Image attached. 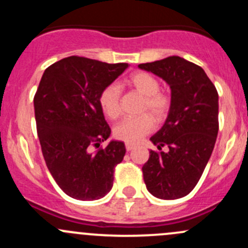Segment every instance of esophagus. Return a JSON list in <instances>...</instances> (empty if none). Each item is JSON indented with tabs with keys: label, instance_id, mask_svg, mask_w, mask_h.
<instances>
[{
	"label": "esophagus",
	"instance_id": "34e87169",
	"mask_svg": "<svg viewBox=\"0 0 248 248\" xmlns=\"http://www.w3.org/2000/svg\"><path fill=\"white\" fill-rule=\"evenodd\" d=\"M134 149V145L132 144H126V150L127 151H132V150Z\"/></svg>",
	"mask_w": 248,
	"mask_h": 248
}]
</instances>
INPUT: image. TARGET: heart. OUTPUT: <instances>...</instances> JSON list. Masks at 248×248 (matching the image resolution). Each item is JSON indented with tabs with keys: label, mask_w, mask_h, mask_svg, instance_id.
<instances>
[{
	"label": "heart",
	"mask_w": 248,
	"mask_h": 248,
	"mask_svg": "<svg viewBox=\"0 0 248 248\" xmlns=\"http://www.w3.org/2000/svg\"><path fill=\"white\" fill-rule=\"evenodd\" d=\"M124 85L136 90L144 97L141 111H147L157 122L163 121L171 108V97L166 92L159 91L161 85L154 76L146 72H136L131 74ZM99 106L102 111L109 119H116L120 114V87L116 84H110L104 87L99 94ZM154 128V119L149 114H142L136 117H127L117 124L114 128L115 138L127 144H137L144 136Z\"/></svg>",
	"instance_id": "obj_1"
}]
</instances>
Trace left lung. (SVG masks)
Here are the masks:
<instances>
[{"label":"left lung","instance_id":"left-lung-1","mask_svg":"<svg viewBox=\"0 0 248 248\" xmlns=\"http://www.w3.org/2000/svg\"><path fill=\"white\" fill-rule=\"evenodd\" d=\"M140 69L162 78L171 90V108L163 127L150 140L142 166L146 188L159 199L182 198L196 187L211 157L218 133V93L198 64L180 56L139 64Z\"/></svg>","mask_w":248,"mask_h":248}]
</instances>
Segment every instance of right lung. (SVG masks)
<instances>
[{"instance_id": "obj_1", "label": "right lung", "mask_w": 248, "mask_h": 248, "mask_svg": "<svg viewBox=\"0 0 248 248\" xmlns=\"http://www.w3.org/2000/svg\"><path fill=\"white\" fill-rule=\"evenodd\" d=\"M128 63H106L69 56L47 67L34 94V116L42 152L60 188L78 201H97L109 193L114 169L126 154L122 141L111 140L99 106L104 87Z\"/></svg>"}]
</instances>
